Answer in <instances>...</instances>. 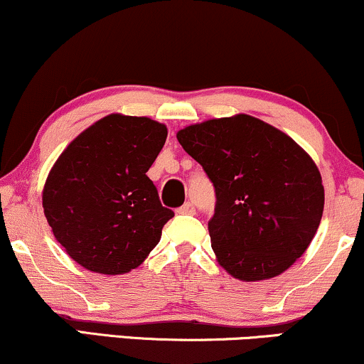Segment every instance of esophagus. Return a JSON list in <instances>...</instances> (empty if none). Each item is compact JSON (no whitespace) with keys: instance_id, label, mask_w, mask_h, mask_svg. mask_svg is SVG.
Returning <instances> with one entry per match:
<instances>
[{"instance_id":"esophagus-1","label":"esophagus","mask_w":364,"mask_h":364,"mask_svg":"<svg viewBox=\"0 0 364 364\" xmlns=\"http://www.w3.org/2000/svg\"><path fill=\"white\" fill-rule=\"evenodd\" d=\"M178 213L179 215H195L196 208H195V205L191 203V201H188V203L183 205L181 208H178Z\"/></svg>"}]
</instances>
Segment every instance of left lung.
Wrapping results in <instances>:
<instances>
[{"instance_id":"8db88e82","label":"left lung","mask_w":364,"mask_h":364,"mask_svg":"<svg viewBox=\"0 0 364 364\" xmlns=\"http://www.w3.org/2000/svg\"><path fill=\"white\" fill-rule=\"evenodd\" d=\"M215 186L208 222L220 265L240 280L287 270L306 252L324 210L319 169L297 142L247 114L176 134Z\"/></svg>"}]
</instances>
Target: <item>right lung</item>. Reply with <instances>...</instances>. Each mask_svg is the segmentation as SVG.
<instances>
[{
  "label": "right lung",
  "mask_w": 364,
  "mask_h": 364,
  "mask_svg": "<svg viewBox=\"0 0 364 364\" xmlns=\"http://www.w3.org/2000/svg\"><path fill=\"white\" fill-rule=\"evenodd\" d=\"M164 124L110 114L60 154L43 188V211L60 245L92 272L126 274L158 245L173 210L148 169L166 142Z\"/></svg>",
  "instance_id": "obj_1"
}]
</instances>
